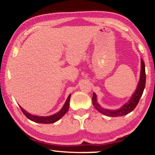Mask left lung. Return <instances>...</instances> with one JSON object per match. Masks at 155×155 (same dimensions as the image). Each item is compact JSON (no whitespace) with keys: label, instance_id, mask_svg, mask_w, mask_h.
Masks as SVG:
<instances>
[{"label":"left lung","instance_id":"obj_1","mask_svg":"<svg viewBox=\"0 0 155 155\" xmlns=\"http://www.w3.org/2000/svg\"><path fill=\"white\" fill-rule=\"evenodd\" d=\"M140 79L138 83V86L133 95L130 98V100L127 101L126 104H124L122 107L118 108L116 110H111L107 109V108H104L101 107L100 104L97 103V95L95 92H93V95H92V104H93L94 107L100 113L106 115L108 117H121L124 116V115L130 113L131 111L134 110V108L136 107L138 105V102L140 97L143 94V90H144L145 84H146V72H145V64L143 60H140Z\"/></svg>","mask_w":155,"mask_h":155}]
</instances>
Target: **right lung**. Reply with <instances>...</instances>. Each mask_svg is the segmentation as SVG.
Here are the masks:
<instances>
[{
  "mask_svg": "<svg viewBox=\"0 0 155 155\" xmlns=\"http://www.w3.org/2000/svg\"><path fill=\"white\" fill-rule=\"evenodd\" d=\"M71 94L68 97L66 101H65V104L63 105V108L60 110L58 113L54 114L51 115V116H47V117H39L36 116V115L31 114L27 112L24 108H22L21 106H19L22 110L25 115L26 117L28 119H29L30 120L33 121V122H38V123H43V124H51L54 123V122H57L61 119L64 115L66 114V112L68 111L69 108V104H70V98H71Z\"/></svg>",
  "mask_w": 155,
  "mask_h": 155,
  "instance_id": "1",
  "label": "right lung"
}]
</instances>
